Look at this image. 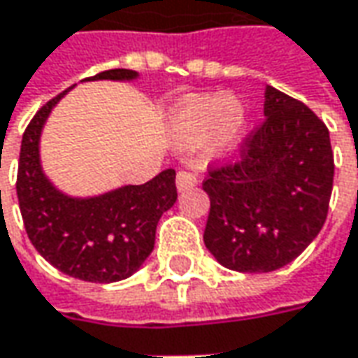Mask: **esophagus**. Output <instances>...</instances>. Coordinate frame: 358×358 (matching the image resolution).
I'll return each mask as SVG.
<instances>
[{"label": "esophagus", "instance_id": "obj_1", "mask_svg": "<svg viewBox=\"0 0 358 358\" xmlns=\"http://www.w3.org/2000/svg\"><path fill=\"white\" fill-rule=\"evenodd\" d=\"M198 184V178H196V174L194 172H188V170H180L178 174H176V188L178 192L188 190V188H194Z\"/></svg>", "mask_w": 358, "mask_h": 358}]
</instances>
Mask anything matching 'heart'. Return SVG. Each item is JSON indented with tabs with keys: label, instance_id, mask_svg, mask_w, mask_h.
<instances>
[{
	"label": "heart",
	"instance_id": "b5f03b06",
	"mask_svg": "<svg viewBox=\"0 0 358 358\" xmlns=\"http://www.w3.org/2000/svg\"><path fill=\"white\" fill-rule=\"evenodd\" d=\"M245 117L236 96L216 93L198 96L178 106L172 115V130L182 146L196 148L214 138L217 148L229 150L240 141Z\"/></svg>",
	"mask_w": 358,
	"mask_h": 358
}]
</instances>
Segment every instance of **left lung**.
<instances>
[{"instance_id": "1", "label": "left lung", "mask_w": 358, "mask_h": 358, "mask_svg": "<svg viewBox=\"0 0 358 358\" xmlns=\"http://www.w3.org/2000/svg\"><path fill=\"white\" fill-rule=\"evenodd\" d=\"M265 120L241 142L240 160L212 166L203 243L220 264L267 273L293 262L317 238L333 190L325 122L301 101L265 89Z\"/></svg>"}]
</instances>
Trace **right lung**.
Masks as SVG:
<instances>
[{"instance_id":"obj_1","label":"right lung","mask_w":358,"mask_h":358,"mask_svg":"<svg viewBox=\"0 0 358 358\" xmlns=\"http://www.w3.org/2000/svg\"><path fill=\"white\" fill-rule=\"evenodd\" d=\"M136 71L110 69L85 80H132ZM57 94L23 132L17 200L23 226L49 264L71 278L115 283L130 278L155 250L156 226L176 198V172L168 168L141 186H122L94 198H71L47 180L39 160V136Z\"/></svg>"}]
</instances>
